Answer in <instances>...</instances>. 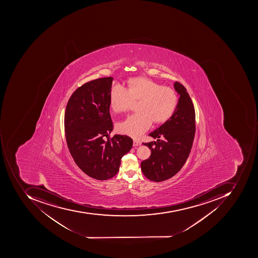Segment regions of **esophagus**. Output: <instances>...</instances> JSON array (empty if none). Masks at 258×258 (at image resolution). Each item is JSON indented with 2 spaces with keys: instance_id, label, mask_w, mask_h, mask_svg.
I'll use <instances>...</instances> for the list:
<instances>
[{
  "instance_id": "1",
  "label": "esophagus",
  "mask_w": 258,
  "mask_h": 258,
  "mask_svg": "<svg viewBox=\"0 0 258 258\" xmlns=\"http://www.w3.org/2000/svg\"><path fill=\"white\" fill-rule=\"evenodd\" d=\"M141 145V142L139 140H133V147H138V146Z\"/></svg>"
}]
</instances>
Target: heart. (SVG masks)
Returning a JSON list of instances; mask_svg holds the SVG:
<instances>
[{
  "label": "heart",
  "mask_w": 258,
  "mask_h": 258,
  "mask_svg": "<svg viewBox=\"0 0 258 258\" xmlns=\"http://www.w3.org/2000/svg\"><path fill=\"white\" fill-rule=\"evenodd\" d=\"M133 100H140L139 112L117 124L118 133L140 138L152 125L168 119L177 106L175 91L147 78H135L128 83V89L120 84H113L109 102L113 111H126Z\"/></svg>",
  "instance_id": "heart-1"
}]
</instances>
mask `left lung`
I'll return each mask as SVG.
<instances>
[{
	"mask_svg": "<svg viewBox=\"0 0 258 258\" xmlns=\"http://www.w3.org/2000/svg\"><path fill=\"white\" fill-rule=\"evenodd\" d=\"M179 95L173 115L155 131L149 134L157 141L143 143L151 150L150 158L141 163L143 174L155 182L163 181L175 175L184 166L191 150L196 133V112L187 90L175 82ZM160 138H163V141Z\"/></svg>",
	"mask_w": 258,
	"mask_h": 258,
	"instance_id": "left-lung-1",
	"label": "left lung"
}]
</instances>
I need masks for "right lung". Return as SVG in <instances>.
Masks as SVG:
<instances>
[{
	"instance_id": "add662e5",
	"label": "right lung",
	"mask_w": 258,
	"mask_h": 258,
	"mask_svg": "<svg viewBox=\"0 0 258 258\" xmlns=\"http://www.w3.org/2000/svg\"><path fill=\"white\" fill-rule=\"evenodd\" d=\"M112 81L109 77L83 84L70 98L64 115L67 143L73 159L87 175L99 180L118 173L121 157L133 143L127 136L109 137L113 130L109 112Z\"/></svg>"
}]
</instances>
